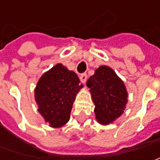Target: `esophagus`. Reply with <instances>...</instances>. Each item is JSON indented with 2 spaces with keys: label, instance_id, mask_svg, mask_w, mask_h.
<instances>
[{
  "label": "esophagus",
  "instance_id": "1",
  "mask_svg": "<svg viewBox=\"0 0 160 160\" xmlns=\"http://www.w3.org/2000/svg\"><path fill=\"white\" fill-rule=\"evenodd\" d=\"M80 80H81L82 83H85L86 80H87V75H86V74H82V75L80 76Z\"/></svg>",
  "mask_w": 160,
  "mask_h": 160
}]
</instances>
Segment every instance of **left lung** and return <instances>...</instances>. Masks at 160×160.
Wrapping results in <instances>:
<instances>
[{
  "label": "left lung",
  "instance_id": "8db88e82",
  "mask_svg": "<svg viewBox=\"0 0 160 160\" xmlns=\"http://www.w3.org/2000/svg\"><path fill=\"white\" fill-rule=\"evenodd\" d=\"M94 103L97 122L103 126L118 118L127 104L128 92L124 82L108 66H101L86 82Z\"/></svg>",
  "mask_w": 160,
  "mask_h": 160
}]
</instances>
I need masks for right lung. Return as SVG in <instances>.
Returning <instances> with one entry per match:
<instances>
[{
  "instance_id": "add662e5",
  "label": "right lung",
  "mask_w": 160,
  "mask_h": 160,
  "mask_svg": "<svg viewBox=\"0 0 160 160\" xmlns=\"http://www.w3.org/2000/svg\"><path fill=\"white\" fill-rule=\"evenodd\" d=\"M83 87L77 75L58 63L46 71L34 88V100L45 123L52 128L65 126L70 118L73 103Z\"/></svg>"
}]
</instances>
